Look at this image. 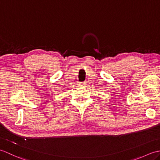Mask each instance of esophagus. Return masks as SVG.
Returning a JSON list of instances; mask_svg holds the SVG:
<instances>
[{
	"label": "esophagus",
	"mask_w": 160,
	"mask_h": 160,
	"mask_svg": "<svg viewBox=\"0 0 160 160\" xmlns=\"http://www.w3.org/2000/svg\"><path fill=\"white\" fill-rule=\"evenodd\" d=\"M86 84H87V82H82L80 83V86H85Z\"/></svg>",
	"instance_id": "esophagus-1"
}]
</instances>
